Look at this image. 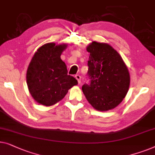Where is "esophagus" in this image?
Listing matches in <instances>:
<instances>
[{
	"label": "esophagus",
	"mask_w": 155,
	"mask_h": 155,
	"mask_svg": "<svg viewBox=\"0 0 155 155\" xmlns=\"http://www.w3.org/2000/svg\"><path fill=\"white\" fill-rule=\"evenodd\" d=\"M75 78H76V79H77L78 83H79V84H80V82H81V77H80V75H75Z\"/></svg>",
	"instance_id": "esophagus-1"
}]
</instances>
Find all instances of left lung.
Returning a JSON list of instances; mask_svg holds the SVG:
<instances>
[{
	"instance_id": "8db88e82",
	"label": "left lung",
	"mask_w": 155,
	"mask_h": 155,
	"mask_svg": "<svg viewBox=\"0 0 155 155\" xmlns=\"http://www.w3.org/2000/svg\"><path fill=\"white\" fill-rule=\"evenodd\" d=\"M90 53L87 80L82 89L94 108L109 110L122 101L128 92L130 76L122 57L109 45L92 42L87 47Z\"/></svg>"
}]
</instances>
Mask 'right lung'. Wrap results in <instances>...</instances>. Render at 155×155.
<instances>
[{
    "instance_id": "right-lung-1",
    "label": "right lung",
    "mask_w": 155,
    "mask_h": 155,
    "mask_svg": "<svg viewBox=\"0 0 155 155\" xmlns=\"http://www.w3.org/2000/svg\"><path fill=\"white\" fill-rule=\"evenodd\" d=\"M66 45H44L37 50L29 64L26 82L31 96L39 104L50 106L66 96L68 89L78 84V80L68 75L61 59Z\"/></svg>"
}]
</instances>
